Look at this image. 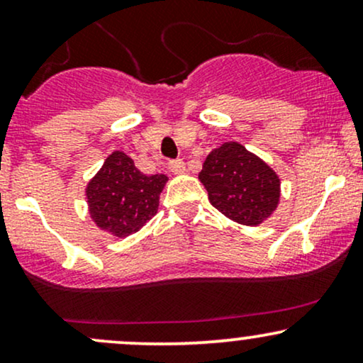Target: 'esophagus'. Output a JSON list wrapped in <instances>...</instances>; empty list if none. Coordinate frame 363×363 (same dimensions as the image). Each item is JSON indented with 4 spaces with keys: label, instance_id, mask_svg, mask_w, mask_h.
<instances>
[{
    "label": "esophagus",
    "instance_id": "1",
    "mask_svg": "<svg viewBox=\"0 0 363 363\" xmlns=\"http://www.w3.org/2000/svg\"><path fill=\"white\" fill-rule=\"evenodd\" d=\"M169 169L172 174H184L186 172V164L182 160H172L169 164Z\"/></svg>",
    "mask_w": 363,
    "mask_h": 363
}]
</instances>
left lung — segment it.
<instances>
[{
	"mask_svg": "<svg viewBox=\"0 0 363 363\" xmlns=\"http://www.w3.org/2000/svg\"><path fill=\"white\" fill-rule=\"evenodd\" d=\"M198 177L211 205L240 225L257 227L280 203L278 174L237 141L211 150Z\"/></svg>",
	"mask_w": 363,
	"mask_h": 363,
	"instance_id": "1",
	"label": "left lung"
}]
</instances>
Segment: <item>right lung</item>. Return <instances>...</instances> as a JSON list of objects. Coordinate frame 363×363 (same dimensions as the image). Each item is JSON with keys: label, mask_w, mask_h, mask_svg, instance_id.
Listing matches in <instances>:
<instances>
[{"label": "right lung", "mask_w": 363, "mask_h": 363, "mask_svg": "<svg viewBox=\"0 0 363 363\" xmlns=\"http://www.w3.org/2000/svg\"><path fill=\"white\" fill-rule=\"evenodd\" d=\"M167 181L165 174H143L131 157L116 150L86 182L85 196L91 222L119 239L135 234L155 216Z\"/></svg>", "instance_id": "obj_1"}]
</instances>
